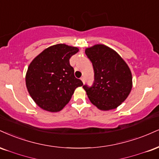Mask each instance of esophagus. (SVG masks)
<instances>
[{
  "label": "esophagus",
  "mask_w": 159,
  "mask_h": 159,
  "mask_svg": "<svg viewBox=\"0 0 159 159\" xmlns=\"http://www.w3.org/2000/svg\"><path fill=\"white\" fill-rule=\"evenodd\" d=\"M81 80L82 81V82H83V84H84V83H85V78H84L82 77V78H81Z\"/></svg>",
  "instance_id": "esophagus-1"
}]
</instances>
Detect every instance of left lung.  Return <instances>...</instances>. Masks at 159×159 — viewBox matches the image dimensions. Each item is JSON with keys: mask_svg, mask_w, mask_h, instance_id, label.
<instances>
[{"mask_svg": "<svg viewBox=\"0 0 159 159\" xmlns=\"http://www.w3.org/2000/svg\"><path fill=\"white\" fill-rule=\"evenodd\" d=\"M85 53L95 72L93 85L83 87L89 101L101 110L116 109L126 100L133 87L130 69L118 52L106 45L88 47Z\"/></svg>", "mask_w": 159, "mask_h": 159, "instance_id": "left-lung-1", "label": "left lung"}]
</instances>
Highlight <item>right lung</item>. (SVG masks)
Instances as JSON below:
<instances>
[{"mask_svg": "<svg viewBox=\"0 0 159 159\" xmlns=\"http://www.w3.org/2000/svg\"><path fill=\"white\" fill-rule=\"evenodd\" d=\"M78 47L58 43L45 49L28 66L26 86L31 98L39 107L57 112L68 104L75 89L83 83L74 75L70 64Z\"/></svg>", "mask_w": 159, "mask_h": 159, "instance_id": "add662e5", "label": "right lung"}]
</instances>
